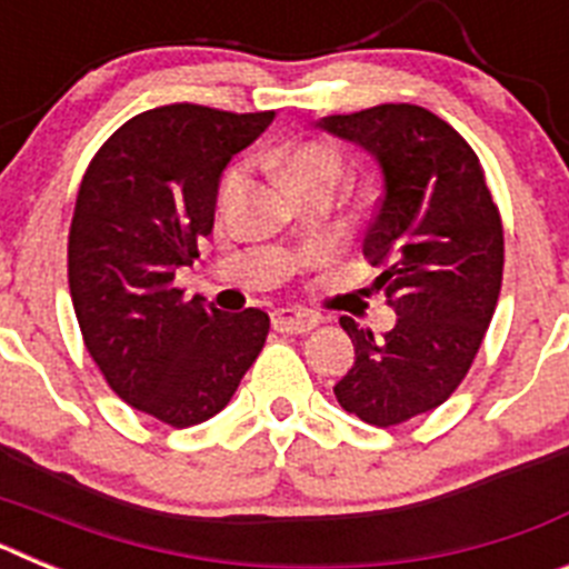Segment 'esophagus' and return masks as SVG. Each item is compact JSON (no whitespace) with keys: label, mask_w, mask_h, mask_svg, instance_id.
I'll list each match as a JSON object with an SVG mask.
<instances>
[{"label":"esophagus","mask_w":569,"mask_h":569,"mask_svg":"<svg viewBox=\"0 0 569 569\" xmlns=\"http://www.w3.org/2000/svg\"><path fill=\"white\" fill-rule=\"evenodd\" d=\"M316 325H319V319L313 313H305V310H273V330H279V333H310Z\"/></svg>","instance_id":"esophagus-1"}]
</instances>
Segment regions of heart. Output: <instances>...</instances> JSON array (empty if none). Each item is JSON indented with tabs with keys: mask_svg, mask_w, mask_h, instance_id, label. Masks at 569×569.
I'll list each match as a JSON object with an SVG mask.
<instances>
[{
	"mask_svg": "<svg viewBox=\"0 0 569 569\" xmlns=\"http://www.w3.org/2000/svg\"><path fill=\"white\" fill-rule=\"evenodd\" d=\"M281 168H284V176H288V182L293 184L296 190L308 188V184L316 182H336L339 184L341 179V156L336 153L330 144L325 142H299L284 153L281 159ZM241 179H244V170L241 164H230L228 170L219 179V188H216V202L219 208H228L230 202L236 199L241 188Z\"/></svg>",
	"mask_w": 569,
	"mask_h": 569,
	"instance_id": "1",
	"label": "heart"
}]
</instances>
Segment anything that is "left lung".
<instances>
[{"instance_id": "obj_1", "label": "left lung", "mask_w": 569, "mask_h": 569, "mask_svg": "<svg viewBox=\"0 0 569 569\" xmlns=\"http://www.w3.org/2000/svg\"><path fill=\"white\" fill-rule=\"evenodd\" d=\"M319 128L379 159L385 190L361 250L399 313L381 339L341 316L356 361L333 393L367 425H405L445 405L479 353L505 270L499 208L476 150L427 108L376 104Z\"/></svg>"}]
</instances>
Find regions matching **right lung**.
<instances>
[{
    "label": "right lung",
    "instance_id": "obj_1",
    "mask_svg": "<svg viewBox=\"0 0 569 569\" xmlns=\"http://www.w3.org/2000/svg\"><path fill=\"white\" fill-rule=\"evenodd\" d=\"M193 102L133 116L90 159L68 236L79 330L116 396L170 427L233 399L268 339L264 310L222 313L173 284L213 230L219 176L273 122Z\"/></svg>",
    "mask_w": 569,
    "mask_h": 569
}]
</instances>
